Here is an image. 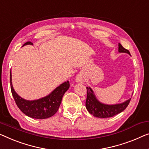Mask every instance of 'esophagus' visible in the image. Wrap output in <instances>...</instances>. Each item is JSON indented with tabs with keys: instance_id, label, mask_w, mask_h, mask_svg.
Wrapping results in <instances>:
<instances>
[{
	"instance_id": "obj_1",
	"label": "esophagus",
	"mask_w": 149,
	"mask_h": 149,
	"mask_svg": "<svg viewBox=\"0 0 149 149\" xmlns=\"http://www.w3.org/2000/svg\"><path fill=\"white\" fill-rule=\"evenodd\" d=\"M76 81H78V82H83V78H82V77L80 75H78L76 77Z\"/></svg>"
}]
</instances>
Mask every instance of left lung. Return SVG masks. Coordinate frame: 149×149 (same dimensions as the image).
<instances>
[{
	"mask_svg": "<svg viewBox=\"0 0 149 149\" xmlns=\"http://www.w3.org/2000/svg\"><path fill=\"white\" fill-rule=\"evenodd\" d=\"M118 52L121 53H127L130 55L129 51L124 48L120 43L118 45ZM87 89V98L86 101V107L91 114L97 118H110L123 112L127 107L131 98L124 102V103L115 104V105H106L97 100L94 95V92L90 88Z\"/></svg>",
	"mask_w": 149,
	"mask_h": 149,
	"instance_id": "left-lung-1",
	"label": "left lung"
}]
</instances>
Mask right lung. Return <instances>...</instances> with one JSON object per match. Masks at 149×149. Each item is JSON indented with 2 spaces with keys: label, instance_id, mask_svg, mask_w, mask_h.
I'll return each mask as SVG.
<instances>
[{
  "label": "right lung",
  "instance_id": "right-lung-1",
  "mask_svg": "<svg viewBox=\"0 0 149 149\" xmlns=\"http://www.w3.org/2000/svg\"><path fill=\"white\" fill-rule=\"evenodd\" d=\"M25 45H33V43L28 41L23 46ZM10 83L11 92L18 108L26 116L36 119H45L53 116L59 109L63 94L70 88V82L67 81L53 90L49 96L37 100L29 101L20 97L13 89L11 70Z\"/></svg>",
  "mask_w": 149,
  "mask_h": 149
}]
</instances>
